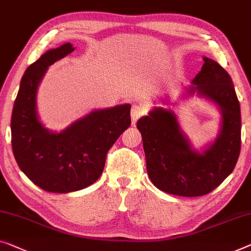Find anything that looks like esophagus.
<instances>
[{
  "label": "esophagus",
  "instance_id": "esophagus-1",
  "mask_svg": "<svg viewBox=\"0 0 251 251\" xmlns=\"http://www.w3.org/2000/svg\"><path fill=\"white\" fill-rule=\"evenodd\" d=\"M145 114V108L141 104H133L132 110H130V117H132L133 124H135L136 121Z\"/></svg>",
  "mask_w": 251,
  "mask_h": 251
}]
</instances>
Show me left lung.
<instances>
[{
    "label": "left lung",
    "instance_id": "1",
    "mask_svg": "<svg viewBox=\"0 0 251 251\" xmlns=\"http://www.w3.org/2000/svg\"><path fill=\"white\" fill-rule=\"evenodd\" d=\"M201 72L187 92L197 93L220 108L222 123L215 141L203 152L194 150L171 110L155 107L138 119L147 170L156 188L184 197L203 196L232 173L241 148L240 104L232 78L211 58L203 57Z\"/></svg>",
    "mask_w": 251,
    "mask_h": 251
}]
</instances>
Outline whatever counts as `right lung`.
I'll list each match as a JSON object with an SVG mask.
<instances>
[{
  "mask_svg": "<svg viewBox=\"0 0 251 251\" xmlns=\"http://www.w3.org/2000/svg\"><path fill=\"white\" fill-rule=\"evenodd\" d=\"M66 43L40 56L21 78L11 117V142L22 173L50 193H71L101 176L107 152L130 126V104L93 110L59 133L45 128L37 115V89L48 66L72 53Z\"/></svg>",
  "mask_w": 251,
  "mask_h": 251,
  "instance_id": "obj_1",
  "label": "right lung"
}]
</instances>
